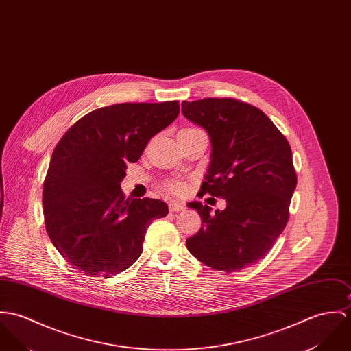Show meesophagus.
<instances>
[{
  "mask_svg": "<svg viewBox=\"0 0 351 351\" xmlns=\"http://www.w3.org/2000/svg\"><path fill=\"white\" fill-rule=\"evenodd\" d=\"M185 209V206L182 205V204H180V202H177V201H170L169 202V210L170 212H181V210H184Z\"/></svg>",
  "mask_w": 351,
  "mask_h": 351,
  "instance_id": "esophagus-1",
  "label": "esophagus"
}]
</instances>
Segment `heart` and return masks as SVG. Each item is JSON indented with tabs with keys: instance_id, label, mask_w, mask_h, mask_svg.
Wrapping results in <instances>:
<instances>
[{
	"instance_id": "heart-1",
	"label": "heart",
	"mask_w": 351,
	"mask_h": 351,
	"mask_svg": "<svg viewBox=\"0 0 351 351\" xmlns=\"http://www.w3.org/2000/svg\"><path fill=\"white\" fill-rule=\"evenodd\" d=\"M167 188H169V191H173L176 194H182L184 191H186V185L182 181H177V180L170 181L167 184Z\"/></svg>"
}]
</instances>
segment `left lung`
I'll return each instance as SVG.
<instances>
[{"mask_svg": "<svg viewBox=\"0 0 351 351\" xmlns=\"http://www.w3.org/2000/svg\"><path fill=\"white\" fill-rule=\"evenodd\" d=\"M182 114L210 138L201 191L226 201L215 213L199 201L188 204L202 228L186 247L217 271L248 268L268 254L287 225L296 188L289 143L261 110L230 97L182 101Z\"/></svg>", "mask_w": 351, "mask_h": 351, "instance_id": "1", "label": "left lung"}]
</instances>
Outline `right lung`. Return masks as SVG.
I'll return each instance as SVG.
<instances>
[{
	"instance_id": "right-lung-1",
	"label": "right lung",
	"mask_w": 351,
	"mask_h": 351,
	"mask_svg": "<svg viewBox=\"0 0 351 351\" xmlns=\"http://www.w3.org/2000/svg\"><path fill=\"white\" fill-rule=\"evenodd\" d=\"M180 114L178 101L121 103L80 118L56 145L43 188L48 236L88 276L110 278L141 256L146 228L169 213L154 198H125L128 163Z\"/></svg>"
}]
</instances>
